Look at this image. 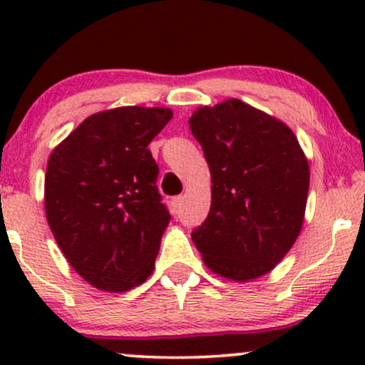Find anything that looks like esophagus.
I'll use <instances>...</instances> for the list:
<instances>
[{
    "instance_id": "esophagus-1",
    "label": "esophagus",
    "mask_w": 365,
    "mask_h": 365,
    "mask_svg": "<svg viewBox=\"0 0 365 365\" xmlns=\"http://www.w3.org/2000/svg\"><path fill=\"white\" fill-rule=\"evenodd\" d=\"M183 204V197L182 195H177L171 199V209H173V212H178V209L182 207Z\"/></svg>"
}]
</instances>
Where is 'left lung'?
I'll list each match as a JSON object with an SVG mask.
<instances>
[{"mask_svg":"<svg viewBox=\"0 0 365 365\" xmlns=\"http://www.w3.org/2000/svg\"><path fill=\"white\" fill-rule=\"evenodd\" d=\"M211 170V209L192 240L212 273L249 282L269 273L302 230L309 165L283 121L240 99L188 120Z\"/></svg>","mask_w":365,"mask_h":365,"instance_id":"8db88e82","label":"left lung"}]
</instances>
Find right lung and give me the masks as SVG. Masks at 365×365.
<instances>
[{"instance_id":"right-lung-1","label":"right lung","mask_w":365,"mask_h":365,"mask_svg":"<svg viewBox=\"0 0 365 365\" xmlns=\"http://www.w3.org/2000/svg\"><path fill=\"white\" fill-rule=\"evenodd\" d=\"M168 108L96 113L49 156L44 207L54 240L92 287L127 292L153 273L170 212L148 149Z\"/></svg>"}]
</instances>
